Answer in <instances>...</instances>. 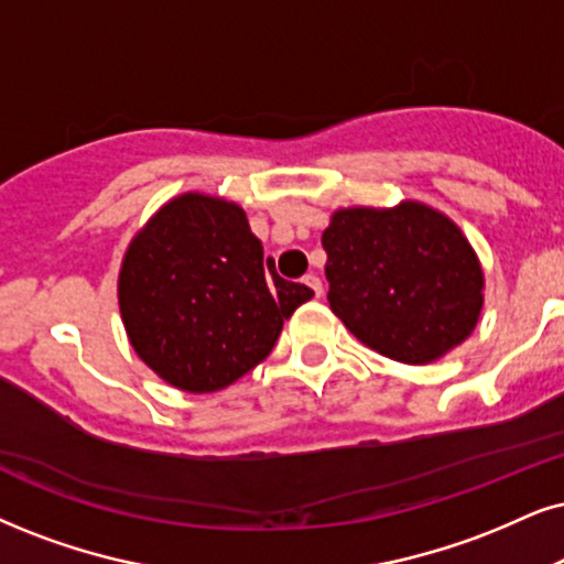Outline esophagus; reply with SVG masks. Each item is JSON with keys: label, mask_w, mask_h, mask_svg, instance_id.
<instances>
[{"label": "esophagus", "mask_w": 564, "mask_h": 564, "mask_svg": "<svg viewBox=\"0 0 564 564\" xmlns=\"http://www.w3.org/2000/svg\"><path fill=\"white\" fill-rule=\"evenodd\" d=\"M303 284H308V288L314 290V295H316V297H322L324 288H322V280H318L316 274H305V276H303Z\"/></svg>", "instance_id": "1"}]
</instances>
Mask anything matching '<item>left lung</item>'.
<instances>
[{
	"mask_svg": "<svg viewBox=\"0 0 564 564\" xmlns=\"http://www.w3.org/2000/svg\"><path fill=\"white\" fill-rule=\"evenodd\" d=\"M322 246L329 308L381 356L426 366L476 329L484 269L447 214L421 200L337 208Z\"/></svg>",
	"mask_w": 564,
	"mask_h": 564,
	"instance_id": "left-lung-1",
	"label": "left lung"
}]
</instances>
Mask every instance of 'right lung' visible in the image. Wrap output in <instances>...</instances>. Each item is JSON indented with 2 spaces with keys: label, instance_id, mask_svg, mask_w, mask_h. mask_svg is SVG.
I'll return each mask as SVG.
<instances>
[{
  "label": "right lung",
  "instance_id": "add662e5",
  "mask_svg": "<svg viewBox=\"0 0 564 564\" xmlns=\"http://www.w3.org/2000/svg\"><path fill=\"white\" fill-rule=\"evenodd\" d=\"M314 297L263 261L246 212L183 193L138 229L122 256L117 301L130 345L159 379L217 392L269 356L284 318Z\"/></svg>",
  "mask_w": 564,
  "mask_h": 564
}]
</instances>
